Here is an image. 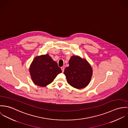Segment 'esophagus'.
I'll list each match as a JSON object with an SVG mask.
<instances>
[{"label": "esophagus", "mask_w": 128, "mask_h": 128, "mask_svg": "<svg viewBox=\"0 0 128 128\" xmlns=\"http://www.w3.org/2000/svg\"><path fill=\"white\" fill-rule=\"evenodd\" d=\"M61 69H62V72H63L64 71V69H65V68H64V66H63V67H62L61 68Z\"/></svg>", "instance_id": "esophagus-1"}]
</instances>
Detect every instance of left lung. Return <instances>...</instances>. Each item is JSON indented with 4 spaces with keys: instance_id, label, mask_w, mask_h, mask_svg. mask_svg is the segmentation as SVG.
<instances>
[{
    "instance_id": "8db88e82",
    "label": "left lung",
    "mask_w": 128,
    "mask_h": 128,
    "mask_svg": "<svg viewBox=\"0 0 128 128\" xmlns=\"http://www.w3.org/2000/svg\"><path fill=\"white\" fill-rule=\"evenodd\" d=\"M69 66L66 67L64 74L70 85L77 89H82L88 85L92 75V69L85 59L78 56L71 57Z\"/></svg>"
}]
</instances>
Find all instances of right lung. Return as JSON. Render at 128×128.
<instances>
[{"instance_id": "obj_1", "label": "right lung", "mask_w": 128, "mask_h": 128, "mask_svg": "<svg viewBox=\"0 0 128 128\" xmlns=\"http://www.w3.org/2000/svg\"><path fill=\"white\" fill-rule=\"evenodd\" d=\"M29 72L33 82L44 87L52 83L62 70L57 63L46 54L35 58L30 66Z\"/></svg>"}]
</instances>
